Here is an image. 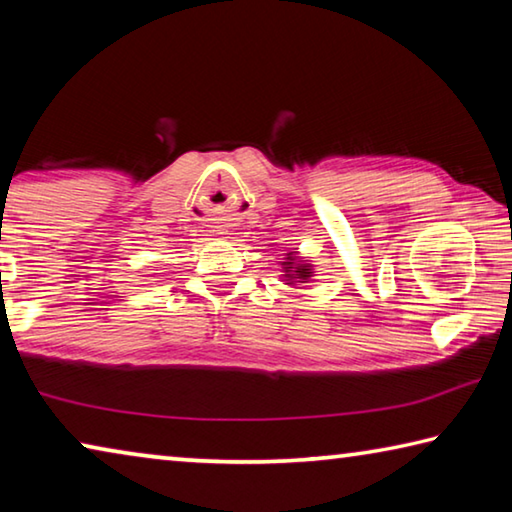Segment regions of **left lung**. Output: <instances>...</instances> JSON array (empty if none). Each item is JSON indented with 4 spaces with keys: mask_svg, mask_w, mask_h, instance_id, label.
Instances as JSON below:
<instances>
[{
    "mask_svg": "<svg viewBox=\"0 0 512 512\" xmlns=\"http://www.w3.org/2000/svg\"><path fill=\"white\" fill-rule=\"evenodd\" d=\"M282 264V273H284V280H287V284H305L311 280V275H314V266H311L307 259L298 257L296 253H287V257H284Z\"/></svg>",
    "mask_w": 512,
    "mask_h": 512,
    "instance_id": "left-lung-1",
    "label": "left lung"
}]
</instances>
